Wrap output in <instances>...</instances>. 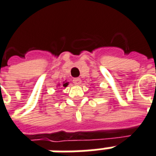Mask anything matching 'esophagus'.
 I'll use <instances>...</instances> for the list:
<instances>
[{
  "instance_id": "esophagus-1",
  "label": "esophagus",
  "mask_w": 156,
  "mask_h": 156,
  "mask_svg": "<svg viewBox=\"0 0 156 156\" xmlns=\"http://www.w3.org/2000/svg\"><path fill=\"white\" fill-rule=\"evenodd\" d=\"M73 83L76 84V85H79V84L81 83V79L79 78H73Z\"/></svg>"
}]
</instances>
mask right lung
<instances>
[{"mask_svg": "<svg viewBox=\"0 0 156 156\" xmlns=\"http://www.w3.org/2000/svg\"><path fill=\"white\" fill-rule=\"evenodd\" d=\"M63 87H66L67 86H68V83H63Z\"/></svg>", "mask_w": 156, "mask_h": 156, "instance_id": "add662e5", "label": "right lung"}]
</instances>
